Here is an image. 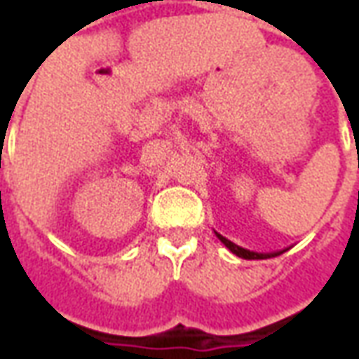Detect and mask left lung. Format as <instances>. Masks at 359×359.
<instances>
[{
    "label": "left lung",
    "mask_w": 359,
    "mask_h": 359,
    "mask_svg": "<svg viewBox=\"0 0 359 359\" xmlns=\"http://www.w3.org/2000/svg\"><path fill=\"white\" fill-rule=\"evenodd\" d=\"M215 234H217L219 241L223 242L226 248L233 252L234 256L242 257V259H269V257H277V256H280V254H283V252H271V254H259V252H250V250L242 248V246H238V244H234V242H231V241H229V238H225V236H221V234H219V233H215Z\"/></svg>",
    "instance_id": "8db88e82"
}]
</instances>
